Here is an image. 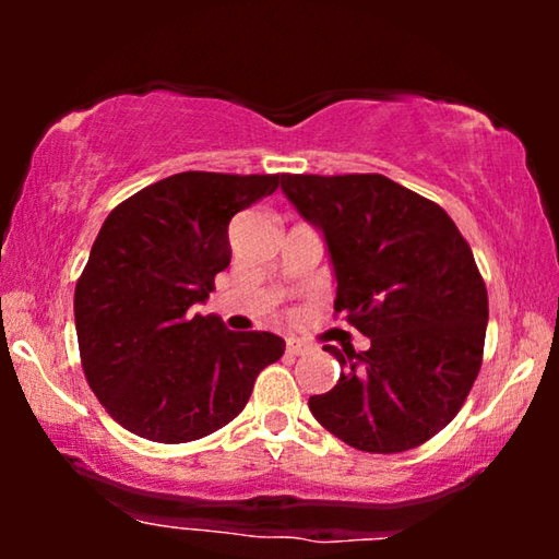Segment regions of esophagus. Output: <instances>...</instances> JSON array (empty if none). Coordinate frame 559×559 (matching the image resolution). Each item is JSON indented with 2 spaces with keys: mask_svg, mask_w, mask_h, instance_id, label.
I'll list each match as a JSON object with an SVG mask.
<instances>
[{
  "mask_svg": "<svg viewBox=\"0 0 559 559\" xmlns=\"http://www.w3.org/2000/svg\"><path fill=\"white\" fill-rule=\"evenodd\" d=\"M287 356H302L305 354V350H308V346H305V343L302 341H295V338H289L287 341Z\"/></svg>",
  "mask_w": 559,
  "mask_h": 559,
  "instance_id": "obj_1",
  "label": "esophagus"
}]
</instances>
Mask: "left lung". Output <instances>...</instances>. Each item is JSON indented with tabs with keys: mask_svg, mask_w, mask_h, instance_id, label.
I'll list each match as a JSON object with an SVG mask.
<instances>
[{
	"mask_svg": "<svg viewBox=\"0 0 559 559\" xmlns=\"http://www.w3.org/2000/svg\"><path fill=\"white\" fill-rule=\"evenodd\" d=\"M282 190L325 236L335 316L371 341L323 346L341 379L310 396L312 417L364 453L423 445L484 364L488 293L468 241L438 203L379 173L282 175Z\"/></svg>",
	"mask_w": 559,
	"mask_h": 559,
	"instance_id": "obj_1",
	"label": "left lung"
}]
</instances>
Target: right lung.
<instances>
[{
    "mask_svg": "<svg viewBox=\"0 0 559 559\" xmlns=\"http://www.w3.org/2000/svg\"><path fill=\"white\" fill-rule=\"evenodd\" d=\"M280 182L178 173L104 221L75 282V333L91 392L124 430L167 445L201 440L247 407L259 371L285 354L280 335L193 312L231 262V218Z\"/></svg>",
    "mask_w": 559,
    "mask_h": 559,
    "instance_id": "right-lung-1",
    "label": "right lung"
}]
</instances>
